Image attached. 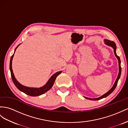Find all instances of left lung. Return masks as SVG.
Instances as JSON below:
<instances>
[{"instance_id":"8db88e82","label":"left lung","mask_w":128,"mask_h":128,"mask_svg":"<svg viewBox=\"0 0 128 128\" xmlns=\"http://www.w3.org/2000/svg\"><path fill=\"white\" fill-rule=\"evenodd\" d=\"M104 43L106 45L109 46H110L112 48L114 49V55H115L116 57L117 58L118 61V65H119V72H118V76L116 78V80H115V82H114V86H112V87L111 88L110 90H109L105 94H104L103 95H102V96L100 97H98V98H88L86 97H84L85 98H86V99L88 100H100V99H102L103 98H106V97H107L108 96H109L110 94L112 93L114 90L115 89V88L117 86V84L118 83V81L119 79L120 78V74H121V67H120V58L116 54V44L114 43V42L113 41H111L110 40H108V39H105L104 40Z\"/></svg>"}]
</instances>
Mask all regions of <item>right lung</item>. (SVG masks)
I'll return each instance as SVG.
<instances>
[{
  "label": "right lung",
  "instance_id": "add662e5",
  "mask_svg": "<svg viewBox=\"0 0 128 128\" xmlns=\"http://www.w3.org/2000/svg\"><path fill=\"white\" fill-rule=\"evenodd\" d=\"M19 45L20 44H19L15 48L14 54L12 56L11 60H10V71H11V77H12V79L13 80V82H14L16 86L17 87L19 90L22 91V92L25 93V94H28V95H29L30 96H40V95H41V94H42L48 91L49 90H50L51 89V88L52 87V86H53L54 81H55L57 77L58 76L59 74L62 73V71H58V72H57L54 74L50 78V79L48 80L47 83H46L44 86H42L40 88H29V87H27V86H22V84H21L20 83L18 82V80H16V78L14 77V72H13L12 68V62L13 57H14V54L16 49H17V48L19 46Z\"/></svg>",
  "mask_w": 128,
  "mask_h": 128
}]
</instances>
